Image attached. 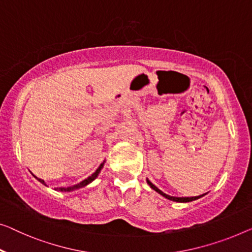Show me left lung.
<instances>
[{
	"label": "left lung",
	"instance_id": "obj_1",
	"mask_svg": "<svg viewBox=\"0 0 252 252\" xmlns=\"http://www.w3.org/2000/svg\"><path fill=\"white\" fill-rule=\"evenodd\" d=\"M147 183L148 185L150 186V188H152V189H154L156 191V192H158L159 194H162L163 197H165V198H167V199H170V200H173V201H176V202H189V201H192V200H196V199H198V198H200V197H202V196H205V194H201V196H197V197H172V196H168V194H166V193H164L163 191H160L158 188L157 187H155L153 185L152 182L149 181V180H147Z\"/></svg>",
	"mask_w": 252,
	"mask_h": 252
}]
</instances>
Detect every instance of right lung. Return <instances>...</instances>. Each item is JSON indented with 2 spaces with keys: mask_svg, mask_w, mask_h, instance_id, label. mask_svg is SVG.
Instances as JSON below:
<instances>
[{
  "mask_svg": "<svg viewBox=\"0 0 252 252\" xmlns=\"http://www.w3.org/2000/svg\"><path fill=\"white\" fill-rule=\"evenodd\" d=\"M103 165H104V163H102L99 165V167L97 168L96 170V172L95 173H93L92 175L89 176V178H87L86 180H84V181L82 182H80L79 183V185H77V186H73V187H69V188H56L55 190H58V191H72V190H74V189H79V188H82V187H85V186H87V185H89L90 182L92 181H94V180H95L96 178H97V175L99 174V172H100V170H102L103 168ZM37 180H38L39 182H42L43 185H45V182L43 181L42 179H38V178H36Z\"/></svg>",
  "mask_w": 252,
  "mask_h": 252,
  "instance_id": "right-lung-1",
  "label": "right lung"
}]
</instances>
